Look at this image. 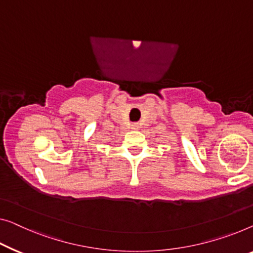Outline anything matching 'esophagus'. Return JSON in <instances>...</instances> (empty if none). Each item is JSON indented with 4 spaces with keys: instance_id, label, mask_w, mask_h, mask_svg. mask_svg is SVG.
<instances>
[{
    "instance_id": "1",
    "label": "esophagus",
    "mask_w": 253,
    "mask_h": 253,
    "mask_svg": "<svg viewBox=\"0 0 253 253\" xmlns=\"http://www.w3.org/2000/svg\"><path fill=\"white\" fill-rule=\"evenodd\" d=\"M131 126H133V129H138L137 124H134V125H131Z\"/></svg>"
}]
</instances>
